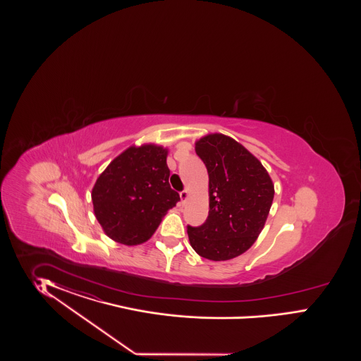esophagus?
Listing matches in <instances>:
<instances>
[{
  "mask_svg": "<svg viewBox=\"0 0 361 361\" xmlns=\"http://www.w3.org/2000/svg\"><path fill=\"white\" fill-rule=\"evenodd\" d=\"M180 197H181V201L185 202L186 200H188V197H189V192H188V190H183V192L180 193Z\"/></svg>",
  "mask_w": 361,
  "mask_h": 361,
  "instance_id": "1",
  "label": "esophagus"
}]
</instances>
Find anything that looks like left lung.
Wrapping results in <instances>:
<instances>
[{"label": "left lung", "mask_w": 361, "mask_h": 361, "mask_svg": "<svg viewBox=\"0 0 361 361\" xmlns=\"http://www.w3.org/2000/svg\"><path fill=\"white\" fill-rule=\"evenodd\" d=\"M209 175V216L188 226L195 252L210 261H228L252 247L262 231L274 198V184L261 161L222 133L196 142Z\"/></svg>", "instance_id": "8db88e82"}]
</instances>
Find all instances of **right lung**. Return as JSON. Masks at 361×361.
I'll return each mask as SVG.
<instances>
[{"instance_id": "add662e5", "label": "right lung", "mask_w": 361, "mask_h": 361, "mask_svg": "<svg viewBox=\"0 0 361 361\" xmlns=\"http://www.w3.org/2000/svg\"><path fill=\"white\" fill-rule=\"evenodd\" d=\"M168 149L130 147L115 157L92 188L95 217L111 240L127 246L149 240L180 195L169 185Z\"/></svg>"}]
</instances>
